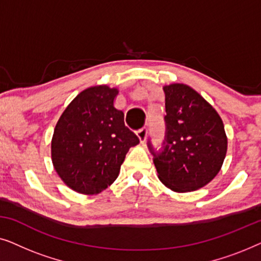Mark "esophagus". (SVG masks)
I'll use <instances>...</instances> for the list:
<instances>
[{"label": "esophagus", "instance_id": "34e87169", "mask_svg": "<svg viewBox=\"0 0 261 261\" xmlns=\"http://www.w3.org/2000/svg\"><path fill=\"white\" fill-rule=\"evenodd\" d=\"M147 130H148L147 127H142L137 132V134H138L139 139H140L141 144H144L145 140H146V137H147Z\"/></svg>", "mask_w": 261, "mask_h": 261}]
</instances>
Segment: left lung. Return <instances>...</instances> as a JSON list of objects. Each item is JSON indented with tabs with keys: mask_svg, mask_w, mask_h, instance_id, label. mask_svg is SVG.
<instances>
[{
	"mask_svg": "<svg viewBox=\"0 0 261 261\" xmlns=\"http://www.w3.org/2000/svg\"><path fill=\"white\" fill-rule=\"evenodd\" d=\"M165 137L156 148L148 139L159 179L177 192L194 191L219 173L227 152V137L216 110L184 84L164 87Z\"/></svg>",
	"mask_w": 261,
	"mask_h": 261,
	"instance_id": "obj_1",
	"label": "left lung"
}]
</instances>
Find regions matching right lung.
Segmentation results:
<instances>
[{"label": "right lung", "instance_id": "1", "mask_svg": "<svg viewBox=\"0 0 261 261\" xmlns=\"http://www.w3.org/2000/svg\"><path fill=\"white\" fill-rule=\"evenodd\" d=\"M116 89H85L67 106L52 138V162L72 190L95 195L119 176L120 167L139 138L124 124V114L114 107Z\"/></svg>", "mask_w": 261, "mask_h": 261}]
</instances>
